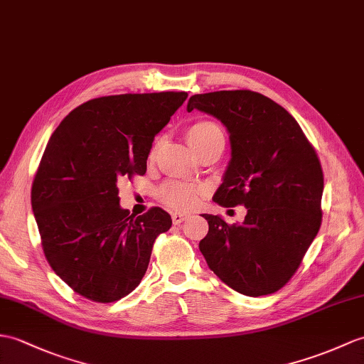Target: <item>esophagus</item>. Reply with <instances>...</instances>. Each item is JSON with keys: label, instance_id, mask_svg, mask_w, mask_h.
I'll use <instances>...</instances> for the list:
<instances>
[{"label": "esophagus", "instance_id": "1", "mask_svg": "<svg viewBox=\"0 0 364 364\" xmlns=\"http://www.w3.org/2000/svg\"><path fill=\"white\" fill-rule=\"evenodd\" d=\"M186 218H188V215H184V214H180V213H175V214H172V222H173V225H181Z\"/></svg>", "mask_w": 364, "mask_h": 364}]
</instances>
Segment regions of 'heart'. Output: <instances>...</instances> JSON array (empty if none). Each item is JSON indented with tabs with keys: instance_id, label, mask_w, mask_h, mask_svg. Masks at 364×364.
Instances as JSON below:
<instances>
[{
	"instance_id": "b5f03b06",
	"label": "heart",
	"mask_w": 364,
	"mask_h": 364,
	"mask_svg": "<svg viewBox=\"0 0 364 364\" xmlns=\"http://www.w3.org/2000/svg\"><path fill=\"white\" fill-rule=\"evenodd\" d=\"M186 138H188V142L196 150L197 155L209 147L225 146V133L222 127L214 121H198L192 124L186 132ZM156 149L158 144H155L154 149H151V156L156 154ZM203 193H205V188L186 181H168L159 189L161 200L167 206L176 210L193 209L200 203Z\"/></svg>"
}]
</instances>
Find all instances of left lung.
<instances>
[{
	"instance_id": "obj_1",
	"label": "left lung",
	"mask_w": 364,
	"mask_h": 364,
	"mask_svg": "<svg viewBox=\"0 0 364 364\" xmlns=\"http://www.w3.org/2000/svg\"><path fill=\"white\" fill-rule=\"evenodd\" d=\"M217 117L230 133L231 159L214 201L245 206L240 225L203 214L200 251L228 287L247 296L272 294L290 281L321 226L324 176L296 119L250 90L193 95L188 112Z\"/></svg>"
}]
</instances>
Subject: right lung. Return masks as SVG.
<instances>
[{
	"label": "right lung",
	"instance_id": "obj_1",
	"mask_svg": "<svg viewBox=\"0 0 364 364\" xmlns=\"http://www.w3.org/2000/svg\"><path fill=\"white\" fill-rule=\"evenodd\" d=\"M188 92L91 99L57 127L32 184L31 203L45 256L83 298L114 302L147 272L154 242L171 230L164 209L130 215L117 184L147 171L156 134Z\"/></svg>",
	"mask_w": 364,
	"mask_h": 364
}]
</instances>
